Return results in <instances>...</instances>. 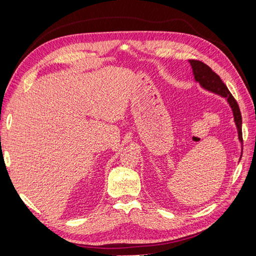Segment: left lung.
Returning a JSON list of instances; mask_svg holds the SVG:
<instances>
[{"label": "left lung", "mask_w": 256, "mask_h": 256, "mask_svg": "<svg viewBox=\"0 0 256 256\" xmlns=\"http://www.w3.org/2000/svg\"><path fill=\"white\" fill-rule=\"evenodd\" d=\"M189 63L192 68L193 76H194V80L198 83H200V86L208 92H214V94H216V95H219V96L226 99V102H228L232 111H233L234 122H235V125L237 127L238 138H239L240 143L242 144V114H240V110H239L237 102L235 100V98L232 96L230 92L226 88V85L223 83V81L220 79V76L218 74L212 70L210 67L202 63L200 60H189ZM242 154H240V158H242Z\"/></svg>", "instance_id": "left-lung-1"}]
</instances>
